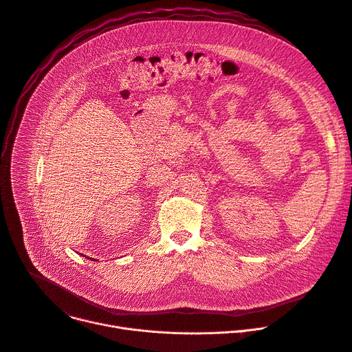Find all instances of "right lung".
Here are the masks:
<instances>
[{
	"instance_id": "right-lung-1",
	"label": "right lung",
	"mask_w": 352,
	"mask_h": 352,
	"mask_svg": "<svg viewBox=\"0 0 352 352\" xmlns=\"http://www.w3.org/2000/svg\"><path fill=\"white\" fill-rule=\"evenodd\" d=\"M93 261H95V259H93Z\"/></svg>"
}]
</instances>
